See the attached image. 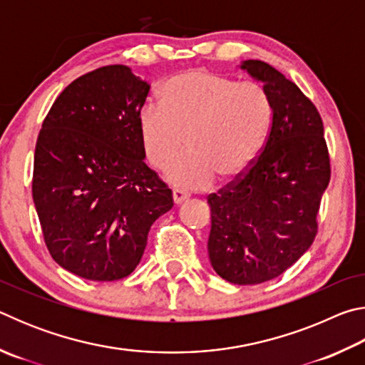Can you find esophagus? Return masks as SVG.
Returning a JSON list of instances; mask_svg holds the SVG:
<instances>
[{
    "instance_id": "1",
    "label": "esophagus",
    "mask_w": 365,
    "mask_h": 365,
    "mask_svg": "<svg viewBox=\"0 0 365 365\" xmlns=\"http://www.w3.org/2000/svg\"><path fill=\"white\" fill-rule=\"evenodd\" d=\"M172 197H174V202H175V205H182L183 201H187V200H188L190 195L187 193V191L175 188L174 191H172Z\"/></svg>"
}]
</instances>
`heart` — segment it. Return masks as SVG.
Segmentation results:
<instances>
[{
	"instance_id": "obj_1",
	"label": "heart",
	"mask_w": 365,
	"mask_h": 365,
	"mask_svg": "<svg viewBox=\"0 0 365 365\" xmlns=\"http://www.w3.org/2000/svg\"><path fill=\"white\" fill-rule=\"evenodd\" d=\"M272 101L255 82L191 69L175 73L160 88V104L148 103L138 115L146 159L168 170V180L187 190L206 188L217 177H243L262 153L272 127Z\"/></svg>"
}]
</instances>
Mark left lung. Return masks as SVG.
I'll return each instance as SVG.
<instances>
[{"mask_svg": "<svg viewBox=\"0 0 365 365\" xmlns=\"http://www.w3.org/2000/svg\"><path fill=\"white\" fill-rule=\"evenodd\" d=\"M240 69L264 85L274 115L251 169L207 197V252L224 280L257 285L282 275L311 248L330 159L322 119L292 80L256 59Z\"/></svg>", "mask_w": 365, "mask_h": 365, "instance_id": "1", "label": "left lung"}]
</instances>
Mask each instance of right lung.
<instances>
[{
  "instance_id": "1",
  "label": "right lung",
  "mask_w": 365,
  "mask_h": 365,
  "mask_svg": "<svg viewBox=\"0 0 365 365\" xmlns=\"http://www.w3.org/2000/svg\"><path fill=\"white\" fill-rule=\"evenodd\" d=\"M150 83L106 66L66 86L36 140L32 193L51 257L73 275H130L172 191L145 164L138 115Z\"/></svg>"
}]
</instances>
